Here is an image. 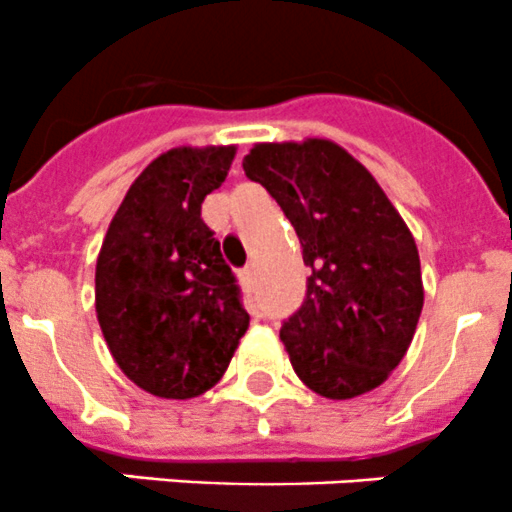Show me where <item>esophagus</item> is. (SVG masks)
<instances>
[{
  "mask_svg": "<svg viewBox=\"0 0 512 512\" xmlns=\"http://www.w3.org/2000/svg\"><path fill=\"white\" fill-rule=\"evenodd\" d=\"M241 281H244V286H254L256 281V266L251 263V266H246L244 271H241Z\"/></svg>",
  "mask_w": 512,
  "mask_h": 512,
  "instance_id": "esophagus-1",
  "label": "esophagus"
}]
</instances>
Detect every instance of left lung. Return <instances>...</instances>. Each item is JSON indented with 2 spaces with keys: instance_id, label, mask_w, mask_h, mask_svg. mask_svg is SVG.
<instances>
[{
  "instance_id": "left-lung-1",
  "label": "left lung",
  "mask_w": 512,
  "mask_h": 512,
  "mask_svg": "<svg viewBox=\"0 0 512 512\" xmlns=\"http://www.w3.org/2000/svg\"><path fill=\"white\" fill-rule=\"evenodd\" d=\"M244 171L281 206L311 266L306 301L281 328L296 376L331 401L386 383L423 308L421 258L403 216L331 139L261 141Z\"/></svg>"
}]
</instances>
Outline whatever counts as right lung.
Wrapping results in <instances>:
<instances>
[{"instance_id":"add662e5","label":"right lung","mask_w":512,"mask_h":512,"mask_svg":"<svg viewBox=\"0 0 512 512\" xmlns=\"http://www.w3.org/2000/svg\"><path fill=\"white\" fill-rule=\"evenodd\" d=\"M236 146H176L134 179L96 258V318L116 366L141 391L186 401L229 368L249 313L201 201Z\"/></svg>"}]
</instances>
